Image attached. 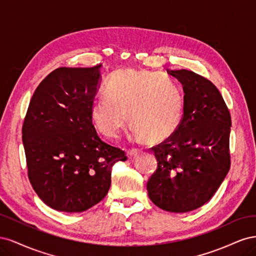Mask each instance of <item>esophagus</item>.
Instances as JSON below:
<instances>
[{
    "instance_id": "34e87169",
    "label": "esophagus",
    "mask_w": 256,
    "mask_h": 256,
    "mask_svg": "<svg viewBox=\"0 0 256 256\" xmlns=\"http://www.w3.org/2000/svg\"><path fill=\"white\" fill-rule=\"evenodd\" d=\"M138 154H140V150H136V148L129 150L128 152H127V157H128L129 159H134V158H136V157L138 156Z\"/></svg>"
}]
</instances>
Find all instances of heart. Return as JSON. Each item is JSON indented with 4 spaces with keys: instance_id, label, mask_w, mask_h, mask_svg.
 <instances>
[{
    "instance_id": "obj_1",
    "label": "heart",
    "mask_w": 256,
    "mask_h": 256,
    "mask_svg": "<svg viewBox=\"0 0 256 256\" xmlns=\"http://www.w3.org/2000/svg\"><path fill=\"white\" fill-rule=\"evenodd\" d=\"M104 96L92 102L90 115L97 130L108 138H118L126 127V112L134 134L150 143L166 140L180 124V90L162 74L134 69L116 72L106 81Z\"/></svg>"
}]
</instances>
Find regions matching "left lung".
<instances>
[{
  "mask_svg": "<svg viewBox=\"0 0 256 256\" xmlns=\"http://www.w3.org/2000/svg\"><path fill=\"white\" fill-rule=\"evenodd\" d=\"M168 74L182 84L184 114L175 132L152 148L158 166L147 192L164 210L188 212L207 203L230 171L232 120L210 81L186 69Z\"/></svg>",
  "mask_w": 256,
  "mask_h": 256,
  "instance_id": "8db88e82",
  "label": "left lung"
}]
</instances>
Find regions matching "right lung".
Masks as SVG:
<instances>
[{"label":"right lung","instance_id":"1","mask_svg":"<svg viewBox=\"0 0 256 256\" xmlns=\"http://www.w3.org/2000/svg\"><path fill=\"white\" fill-rule=\"evenodd\" d=\"M100 68L60 67L38 85L22 127L28 180L42 202L64 212L99 203L111 168L126 154L104 142L90 120Z\"/></svg>","mask_w":256,"mask_h":256}]
</instances>
